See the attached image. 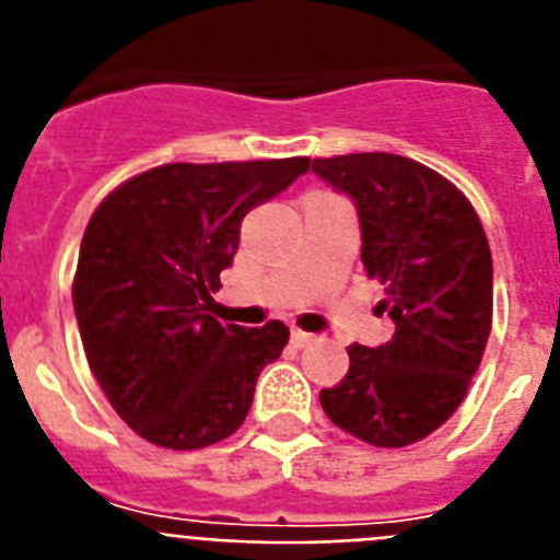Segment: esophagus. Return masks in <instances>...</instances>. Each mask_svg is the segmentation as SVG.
I'll list each match as a JSON object with an SVG mask.
<instances>
[{"label": "esophagus", "instance_id": "obj_1", "mask_svg": "<svg viewBox=\"0 0 560 560\" xmlns=\"http://www.w3.org/2000/svg\"><path fill=\"white\" fill-rule=\"evenodd\" d=\"M291 341H294L296 348H308V345H314V341H316V336L308 334V330L294 328V330H291Z\"/></svg>", "mask_w": 560, "mask_h": 560}]
</instances>
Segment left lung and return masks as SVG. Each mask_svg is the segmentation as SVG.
I'll return each instance as SVG.
<instances>
[{"label":"left lung","instance_id":"1","mask_svg":"<svg viewBox=\"0 0 560 560\" xmlns=\"http://www.w3.org/2000/svg\"><path fill=\"white\" fill-rule=\"evenodd\" d=\"M314 173L355 201L361 264L395 323L381 348L350 345L348 375L319 404L370 446H412L457 412L488 345L493 260L482 221L446 176L398 153L319 156Z\"/></svg>","mask_w":560,"mask_h":560}]
</instances>
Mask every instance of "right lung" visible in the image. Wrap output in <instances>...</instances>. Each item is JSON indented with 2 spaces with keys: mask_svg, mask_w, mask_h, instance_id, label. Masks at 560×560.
<instances>
[{
  "mask_svg": "<svg viewBox=\"0 0 560 560\" xmlns=\"http://www.w3.org/2000/svg\"><path fill=\"white\" fill-rule=\"evenodd\" d=\"M308 167V156L171 162L114 187L92 212L72 280L83 350L114 412L153 446H212L249 415L257 375L283 353L289 328L221 325L210 294L246 212Z\"/></svg>",
  "mask_w": 560,
  "mask_h": 560,
  "instance_id": "obj_1",
  "label": "right lung"
}]
</instances>
